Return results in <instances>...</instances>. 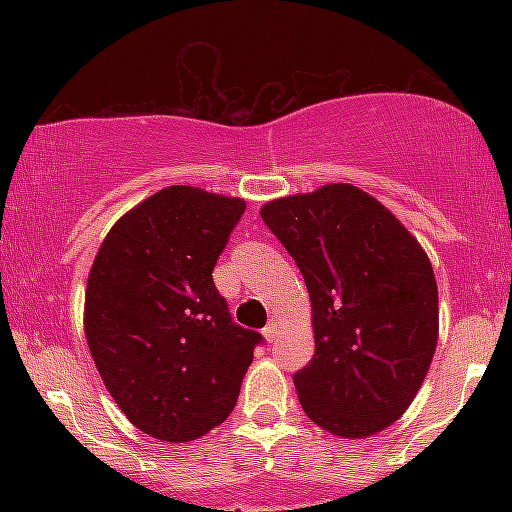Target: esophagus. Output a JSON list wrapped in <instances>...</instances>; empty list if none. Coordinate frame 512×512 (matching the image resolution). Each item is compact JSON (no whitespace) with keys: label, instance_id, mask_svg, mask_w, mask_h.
<instances>
[{"label":"esophagus","instance_id":"1","mask_svg":"<svg viewBox=\"0 0 512 512\" xmlns=\"http://www.w3.org/2000/svg\"><path fill=\"white\" fill-rule=\"evenodd\" d=\"M262 334H264V337H267V342H274L276 334H279V325H276V322L272 320L267 327H264Z\"/></svg>","mask_w":512,"mask_h":512}]
</instances>
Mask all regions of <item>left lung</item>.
Instances as JSON below:
<instances>
[{"label":"left lung","mask_w":512,"mask_h":512,"mask_svg":"<svg viewBox=\"0 0 512 512\" xmlns=\"http://www.w3.org/2000/svg\"><path fill=\"white\" fill-rule=\"evenodd\" d=\"M301 269L315 354L293 373L317 426L342 438L383 431L416 397L438 342V286L426 252L378 199L334 182L262 207Z\"/></svg>","instance_id":"8db88e82"}]
</instances>
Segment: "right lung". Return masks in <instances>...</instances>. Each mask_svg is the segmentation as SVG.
Listing matches in <instances>:
<instances>
[{
  "instance_id": "add662e5",
  "label": "right lung",
  "mask_w": 512,
  "mask_h": 512,
  "mask_svg": "<svg viewBox=\"0 0 512 512\" xmlns=\"http://www.w3.org/2000/svg\"><path fill=\"white\" fill-rule=\"evenodd\" d=\"M245 202L173 185L105 236L86 286V339L134 426L182 443L223 424L262 334L233 322L211 272Z\"/></svg>"
}]
</instances>
